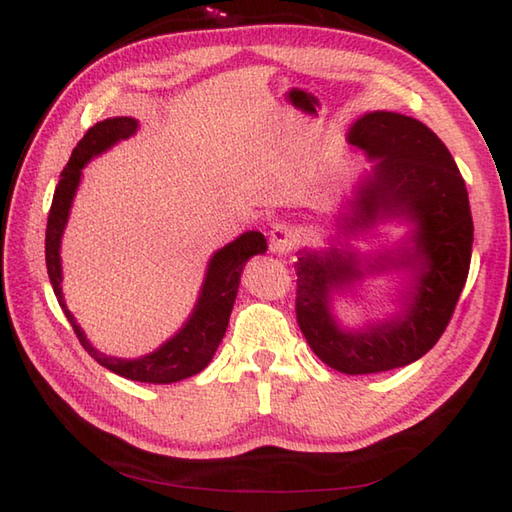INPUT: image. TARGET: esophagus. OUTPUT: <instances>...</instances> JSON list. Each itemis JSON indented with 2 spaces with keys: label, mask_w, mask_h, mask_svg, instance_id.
Here are the masks:
<instances>
[{
  "label": "esophagus",
  "mask_w": 512,
  "mask_h": 512,
  "mask_svg": "<svg viewBox=\"0 0 512 512\" xmlns=\"http://www.w3.org/2000/svg\"><path fill=\"white\" fill-rule=\"evenodd\" d=\"M268 246L277 255H288L297 246V233L288 222H277L268 233Z\"/></svg>",
  "instance_id": "1"
}]
</instances>
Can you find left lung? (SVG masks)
Listing matches in <instances>:
<instances>
[{
  "mask_svg": "<svg viewBox=\"0 0 512 512\" xmlns=\"http://www.w3.org/2000/svg\"><path fill=\"white\" fill-rule=\"evenodd\" d=\"M347 140L378 160L358 184L345 228H369L385 217L413 222L411 244L378 255L367 273L411 270L407 303L394 319L361 332L339 328L330 301L334 290L363 279L354 253L301 250L297 268V323L312 352L336 372L358 376L405 367L438 343L469 277L473 220L466 184L449 149L427 125L396 112H369Z\"/></svg>",
  "mask_w": 512,
  "mask_h": 512,
  "instance_id": "8db88e82",
  "label": "left lung"
}]
</instances>
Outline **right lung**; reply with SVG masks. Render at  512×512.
<instances>
[{
    "instance_id": "obj_1",
    "label": "right lung",
    "mask_w": 512,
    "mask_h": 512,
    "mask_svg": "<svg viewBox=\"0 0 512 512\" xmlns=\"http://www.w3.org/2000/svg\"><path fill=\"white\" fill-rule=\"evenodd\" d=\"M136 129L138 121L129 116L107 118V121L90 127L88 134H85L79 140V145L74 147L70 162L61 171V180L57 184V189H54L46 228V266L52 290L54 295H57L63 314L68 317L70 325L74 328L76 339L81 341L85 352H88L96 363L107 367L118 376L138 380V383L169 385L193 374H200L202 369L211 363L217 345H220L226 334L244 264L253 255L264 253L266 237L259 231H248L244 235H239L235 242L217 250L211 257L209 268H206L200 299L195 303L189 321L182 325V330L173 336V339H169L165 345H160L156 352H151L143 358H134V361H125V358L105 356L96 350V347H92L88 336H85L79 325H76L72 312L63 301V277L59 257L61 235L65 224H68L70 206L74 200L76 187H79L81 182L83 167L88 165L90 158L103 154L105 149H110L118 140L134 136Z\"/></svg>"
}]
</instances>
